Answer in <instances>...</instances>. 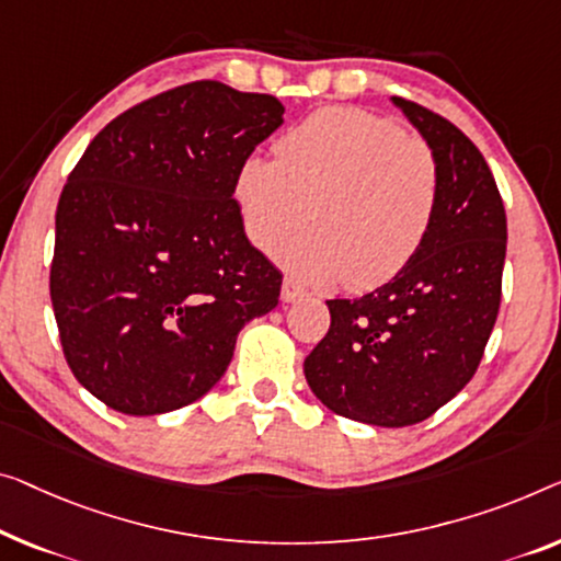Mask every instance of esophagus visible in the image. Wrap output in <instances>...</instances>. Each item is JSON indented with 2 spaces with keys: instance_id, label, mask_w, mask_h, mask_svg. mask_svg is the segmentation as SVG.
Segmentation results:
<instances>
[{
  "instance_id": "1",
  "label": "esophagus",
  "mask_w": 561,
  "mask_h": 561,
  "mask_svg": "<svg viewBox=\"0 0 561 561\" xmlns=\"http://www.w3.org/2000/svg\"><path fill=\"white\" fill-rule=\"evenodd\" d=\"M299 297H305V289L299 287L295 279H284L282 282V299H284V302H297Z\"/></svg>"
}]
</instances>
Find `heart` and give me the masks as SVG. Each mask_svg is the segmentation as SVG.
Segmentation results:
<instances>
[{
    "mask_svg": "<svg viewBox=\"0 0 561 561\" xmlns=\"http://www.w3.org/2000/svg\"><path fill=\"white\" fill-rule=\"evenodd\" d=\"M279 158L252 153L233 201L254 247L272 252L316 204V227L279 247L277 262L314 287L367 291L396 279L431 237L440 169L431 146L363 107H322L277 140Z\"/></svg>",
    "mask_w": 561,
    "mask_h": 561,
    "instance_id": "b5f03b06",
    "label": "heart"
}]
</instances>
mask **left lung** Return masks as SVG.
I'll return each mask as SVG.
<instances>
[{"mask_svg":"<svg viewBox=\"0 0 561 561\" xmlns=\"http://www.w3.org/2000/svg\"><path fill=\"white\" fill-rule=\"evenodd\" d=\"M392 103L436 153V224L396 279L357 299H330V330L305 360L309 388L332 413L380 428L425 421L473 378L506 259L504 201L481 150L428 107Z\"/></svg>","mask_w":561,"mask_h":561,"instance_id":"8db88e82","label":"left lung"}]
</instances>
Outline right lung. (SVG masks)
<instances>
[{
  "label": "right lung",
  "instance_id": "obj_1",
  "mask_svg": "<svg viewBox=\"0 0 561 561\" xmlns=\"http://www.w3.org/2000/svg\"><path fill=\"white\" fill-rule=\"evenodd\" d=\"M282 115L274 95L196 80L107 123L67 175L49 297L72 375L113 411L194 403L277 307L282 274L249 244L233 175Z\"/></svg>",
  "mask_w": 561,
  "mask_h": 561
}]
</instances>
